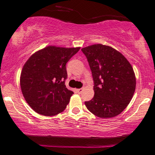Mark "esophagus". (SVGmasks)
<instances>
[{
    "label": "esophagus",
    "mask_w": 155,
    "mask_h": 155,
    "mask_svg": "<svg viewBox=\"0 0 155 155\" xmlns=\"http://www.w3.org/2000/svg\"><path fill=\"white\" fill-rule=\"evenodd\" d=\"M84 91V89H83V88H81V89H77L78 93H79V94L82 93V91Z\"/></svg>",
    "instance_id": "34e87169"
}]
</instances>
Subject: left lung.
Listing matches in <instances>:
<instances>
[{"instance_id": "1", "label": "left lung", "mask_w": 155, "mask_h": 155, "mask_svg": "<svg viewBox=\"0 0 155 155\" xmlns=\"http://www.w3.org/2000/svg\"><path fill=\"white\" fill-rule=\"evenodd\" d=\"M87 58L94 81V96L85 101L97 117L109 118L122 112L136 87L132 66L121 53L110 46L94 44L81 49Z\"/></svg>"}]
</instances>
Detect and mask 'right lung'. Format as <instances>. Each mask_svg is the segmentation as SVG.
<instances>
[{"label": "right lung", "instance_id": "add662e5", "mask_svg": "<svg viewBox=\"0 0 155 155\" xmlns=\"http://www.w3.org/2000/svg\"><path fill=\"white\" fill-rule=\"evenodd\" d=\"M80 48L47 46L32 55L21 74V88L26 102L39 114L62 112L74 94L65 85L66 64Z\"/></svg>", "mask_w": 155, "mask_h": 155}]
</instances>
